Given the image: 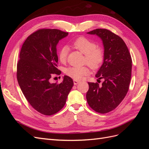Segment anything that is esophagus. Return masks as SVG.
<instances>
[{
  "label": "esophagus",
  "mask_w": 149,
  "mask_h": 149,
  "mask_svg": "<svg viewBox=\"0 0 149 149\" xmlns=\"http://www.w3.org/2000/svg\"><path fill=\"white\" fill-rule=\"evenodd\" d=\"M73 83H74V85H77V84H79L80 82L79 81L74 79V80H73Z\"/></svg>",
  "instance_id": "esophagus-1"
}]
</instances>
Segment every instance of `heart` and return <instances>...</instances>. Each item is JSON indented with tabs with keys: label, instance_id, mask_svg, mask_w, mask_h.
Segmentation results:
<instances>
[{
	"label": "heart",
	"instance_id": "b5f03b06",
	"mask_svg": "<svg viewBox=\"0 0 149 149\" xmlns=\"http://www.w3.org/2000/svg\"><path fill=\"white\" fill-rule=\"evenodd\" d=\"M72 45L85 55L84 62L93 69H96L100 66L104 59V53L101 48H96V43L86 37H79L72 43ZM68 49L67 47H63L58 54L59 60L63 63L66 61ZM65 74L76 80L82 79L84 76L89 73L87 67L70 66L66 68Z\"/></svg>",
	"mask_w": 149,
	"mask_h": 149
}]
</instances>
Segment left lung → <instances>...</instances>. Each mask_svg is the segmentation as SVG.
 I'll use <instances>...</instances> for the list:
<instances>
[{"label":"left lung","instance_id":"1","mask_svg":"<svg viewBox=\"0 0 149 149\" xmlns=\"http://www.w3.org/2000/svg\"><path fill=\"white\" fill-rule=\"evenodd\" d=\"M87 33L97 35L102 42L103 63L96 77L104 81L101 86L88 83L86 100L93 110L104 114L116 109L127 93L132 58L124 40L111 31L97 29Z\"/></svg>","mask_w":149,"mask_h":149}]
</instances>
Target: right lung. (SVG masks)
I'll list each match as a JSON object with an SVG mask.
<instances>
[{
  "label": "right lung",
  "mask_w": 149,
  "mask_h": 149,
  "mask_svg": "<svg viewBox=\"0 0 149 149\" xmlns=\"http://www.w3.org/2000/svg\"><path fill=\"white\" fill-rule=\"evenodd\" d=\"M68 33L57 29H40L31 34L22 47L17 63V78L26 100L34 109L51 116L65 105L73 81L64 76L63 81L52 83L57 68L56 46Z\"/></svg>",
  "instance_id": "add662e5"
}]
</instances>
